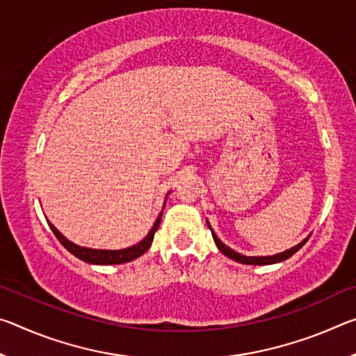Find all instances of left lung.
Returning <instances> with one entry per match:
<instances>
[{
	"label": "left lung",
	"instance_id": "left-lung-1",
	"mask_svg": "<svg viewBox=\"0 0 356 356\" xmlns=\"http://www.w3.org/2000/svg\"><path fill=\"white\" fill-rule=\"evenodd\" d=\"M207 226H209L210 231H212L215 245L218 246V250L222 252V254L227 256L229 259H232V261L240 262V264H246V265H270V264H278V262L286 261V259L293 256L295 252H297L301 248V246L308 242V238L311 237V236H308L305 240H301L298 245H295V246H292V248H289V250L282 251V252H278V254H273V256H245V254H240V252L234 251L232 248H229L227 245L222 243L221 240L218 238V236H216V234L213 232V229H212V226H210L209 221H207Z\"/></svg>",
	"mask_w": 356,
	"mask_h": 356
}]
</instances>
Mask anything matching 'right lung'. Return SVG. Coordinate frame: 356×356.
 <instances>
[{"instance_id": "right-lung-1", "label": "right lung", "mask_w": 356, "mask_h": 356, "mask_svg": "<svg viewBox=\"0 0 356 356\" xmlns=\"http://www.w3.org/2000/svg\"><path fill=\"white\" fill-rule=\"evenodd\" d=\"M168 195H170V193H168ZM168 195L165 197V204L168 200ZM165 204H163V209H165ZM161 213H163V210H161L159 218H156L154 222L152 229H150L147 236L144 237L141 242H138L136 245L129 246V248H124V250H95V248H86V246L75 245L74 242H70L69 238H65L63 234L51 225L50 221L48 220L47 221H48V226H50L53 234H55L56 238L61 242L64 248L69 252H72L75 257L81 259L83 262L94 264V265H116V264H125V262L134 261V259L143 256L144 252L150 248V245H152V242H154V236H155L156 229H159V226H160Z\"/></svg>"}]
</instances>
